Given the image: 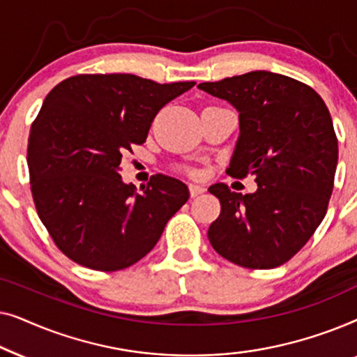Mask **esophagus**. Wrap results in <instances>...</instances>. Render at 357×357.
<instances>
[{"label":"esophagus","instance_id":"obj_1","mask_svg":"<svg viewBox=\"0 0 357 357\" xmlns=\"http://www.w3.org/2000/svg\"><path fill=\"white\" fill-rule=\"evenodd\" d=\"M206 192V188L203 187V185H198V183H190V195H192V198L198 197V195H203Z\"/></svg>","mask_w":357,"mask_h":357}]
</instances>
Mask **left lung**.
I'll use <instances>...</instances> for the list:
<instances>
[{
  "label": "left lung",
  "mask_w": 357,
  "mask_h": 357,
  "mask_svg": "<svg viewBox=\"0 0 357 357\" xmlns=\"http://www.w3.org/2000/svg\"><path fill=\"white\" fill-rule=\"evenodd\" d=\"M238 112L227 174L255 177L253 193L214 183L221 214L208 238L226 260L270 270L291 260L324 221L333 192L338 139L321 97L292 77L250 71L198 84Z\"/></svg>",
  "instance_id": "left-lung-1"
}]
</instances>
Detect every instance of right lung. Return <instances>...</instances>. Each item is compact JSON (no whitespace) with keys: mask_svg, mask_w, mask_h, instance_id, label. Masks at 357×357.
<instances>
[{"mask_svg":"<svg viewBox=\"0 0 357 357\" xmlns=\"http://www.w3.org/2000/svg\"><path fill=\"white\" fill-rule=\"evenodd\" d=\"M193 81L159 84L135 75H77L53 87L27 146L32 197L56 247L97 271H119L153 250L190 197L169 175L136 192L120 175L154 116Z\"/></svg>","mask_w":357,"mask_h":357,"instance_id":"right-lung-1","label":"right lung"}]
</instances>
